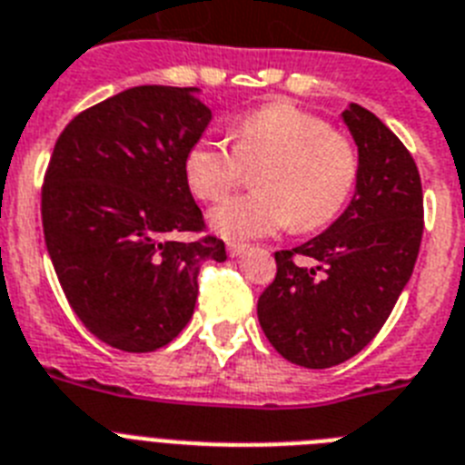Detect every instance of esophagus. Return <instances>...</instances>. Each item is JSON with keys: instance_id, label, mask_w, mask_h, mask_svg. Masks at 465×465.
Returning a JSON list of instances; mask_svg holds the SVG:
<instances>
[{"instance_id": "obj_1", "label": "esophagus", "mask_w": 465, "mask_h": 465, "mask_svg": "<svg viewBox=\"0 0 465 465\" xmlns=\"http://www.w3.org/2000/svg\"><path fill=\"white\" fill-rule=\"evenodd\" d=\"M226 251H229V255H232V257H241L245 251H248V245H245V243H229V245H226Z\"/></svg>"}]
</instances>
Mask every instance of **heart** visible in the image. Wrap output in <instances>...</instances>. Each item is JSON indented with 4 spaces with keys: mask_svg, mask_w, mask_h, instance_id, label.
Listing matches in <instances>:
<instances>
[{
    "mask_svg": "<svg viewBox=\"0 0 465 465\" xmlns=\"http://www.w3.org/2000/svg\"><path fill=\"white\" fill-rule=\"evenodd\" d=\"M252 173V193L210 210L214 233L251 241L291 226L314 232L333 222L354 193L359 151L352 139L292 104H267L232 124V148L198 139L184 155V177L198 201H217Z\"/></svg>",
    "mask_w": 465,
    "mask_h": 465,
    "instance_id": "heart-1",
    "label": "heart"
}]
</instances>
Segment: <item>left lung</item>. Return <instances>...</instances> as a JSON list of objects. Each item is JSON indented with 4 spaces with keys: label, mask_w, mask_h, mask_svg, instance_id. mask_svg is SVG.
<instances>
[{
    "label": "left lung",
    "mask_w": 465,
    "mask_h": 465,
    "mask_svg": "<svg viewBox=\"0 0 465 465\" xmlns=\"http://www.w3.org/2000/svg\"><path fill=\"white\" fill-rule=\"evenodd\" d=\"M359 151L345 213L307 243L279 251L257 319L281 357L329 369L361 352L411 279L423 236V189L407 146L371 111H342Z\"/></svg>",
    "instance_id": "8db88e82"
}]
</instances>
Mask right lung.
<instances>
[{
    "instance_id": "add662e5",
    "label": "right lung",
    "mask_w": 465,
    "mask_h": 465,
    "mask_svg": "<svg viewBox=\"0 0 465 465\" xmlns=\"http://www.w3.org/2000/svg\"><path fill=\"white\" fill-rule=\"evenodd\" d=\"M213 120L196 87L143 84L82 111L61 132L42 186V226L65 298L101 342L153 352L189 323L205 260L224 241L173 233L205 222L184 155Z\"/></svg>"
}]
</instances>
